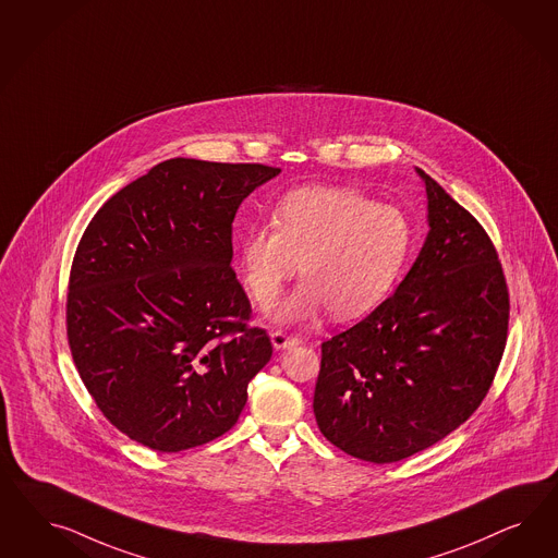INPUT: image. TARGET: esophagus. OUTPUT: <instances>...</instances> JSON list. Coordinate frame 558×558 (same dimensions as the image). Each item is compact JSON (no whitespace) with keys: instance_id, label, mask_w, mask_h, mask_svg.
Returning <instances> with one entry per match:
<instances>
[{"instance_id":"1","label":"esophagus","mask_w":558,"mask_h":558,"mask_svg":"<svg viewBox=\"0 0 558 558\" xmlns=\"http://www.w3.org/2000/svg\"><path fill=\"white\" fill-rule=\"evenodd\" d=\"M301 339L294 338V336H287L284 331H274L271 333V345L276 348V350H288V348H292V345H296Z\"/></svg>"}]
</instances>
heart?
Here are the masks:
<instances>
[{"mask_svg": "<svg viewBox=\"0 0 558 558\" xmlns=\"http://www.w3.org/2000/svg\"><path fill=\"white\" fill-rule=\"evenodd\" d=\"M411 241V220L392 204L354 187H299L276 204L274 222L241 236L239 268L250 299L268 306L302 259L303 280L271 308V322H315L325 308L355 319L397 284Z\"/></svg>", "mask_w": 558, "mask_h": 558, "instance_id": "heart-1", "label": "heart"}]
</instances>
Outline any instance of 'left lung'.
Listing matches in <instances>:
<instances>
[{"label": "left lung", "mask_w": 558, "mask_h": 558, "mask_svg": "<svg viewBox=\"0 0 558 558\" xmlns=\"http://www.w3.org/2000/svg\"><path fill=\"white\" fill-rule=\"evenodd\" d=\"M427 222L405 280L322 343L313 411L350 457L387 464L454 432L487 397L506 350L509 292L487 231L417 169Z\"/></svg>", "instance_id": "1"}]
</instances>
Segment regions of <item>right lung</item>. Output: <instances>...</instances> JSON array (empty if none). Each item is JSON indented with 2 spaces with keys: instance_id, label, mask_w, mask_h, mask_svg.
<instances>
[{
  "instance_id": "1",
  "label": "right lung",
  "mask_w": 558,
  "mask_h": 558,
  "mask_svg": "<svg viewBox=\"0 0 558 558\" xmlns=\"http://www.w3.org/2000/svg\"><path fill=\"white\" fill-rule=\"evenodd\" d=\"M280 169L175 157L89 220L71 264L68 339L104 417L157 452L235 425L271 357L231 268L233 219Z\"/></svg>"
}]
</instances>
